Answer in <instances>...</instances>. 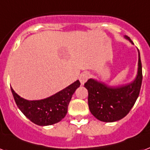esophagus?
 Listing matches in <instances>:
<instances>
[{
    "instance_id": "esophagus-1",
    "label": "esophagus",
    "mask_w": 150,
    "mask_h": 150,
    "mask_svg": "<svg viewBox=\"0 0 150 150\" xmlns=\"http://www.w3.org/2000/svg\"><path fill=\"white\" fill-rule=\"evenodd\" d=\"M89 78H90V74H89V73L88 72L82 73L79 76V81H80V83H81V84L83 85V84H84V83H85L88 79H89Z\"/></svg>"
}]
</instances>
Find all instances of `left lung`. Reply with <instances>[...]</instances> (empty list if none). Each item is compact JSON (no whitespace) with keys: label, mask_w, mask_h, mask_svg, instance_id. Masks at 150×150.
Returning a JSON list of instances; mask_svg holds the SVG:
<instances>
[{"label":"left lung","mask_w":150,"mask_h":150,"mask_svg":"<svg viewBox=\"0 0 150 150\" xmlns=\"http://www.w3.org/2000/svg\"><path fill=\"white\" fill-rule=\"evenodd\" d=\"M133 44L131 38L126 37ZM142 81V70L139 51V70L135 80L131 84L108 87L94 79L84 84L88 90V105L90 112L103 122H115L125 117L139 97Z\"/></svg>","instance_id":"8db88e82"}]
</instances>
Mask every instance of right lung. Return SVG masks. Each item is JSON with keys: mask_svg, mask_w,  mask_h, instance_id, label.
I'll return each instance as SVG.
<instances>
[{"mask_svg": "<svg viewBox=\"0 0 150 150\" xmlns=\"http://www.w3.org/2000/svg\"><path fill=\"white\" fill-rule=\"evenodd\" d=\"M79 86L80 82L77 80L54 95L39 100H25L15 93L12 88L11 90L18 108L27 118L37 125L48 126L64 118L73 93Z\"/></svg>", "mask_w": 150, "mask_h": 150, "instance_id": "1", "label": "right lung"}]
</instances>
